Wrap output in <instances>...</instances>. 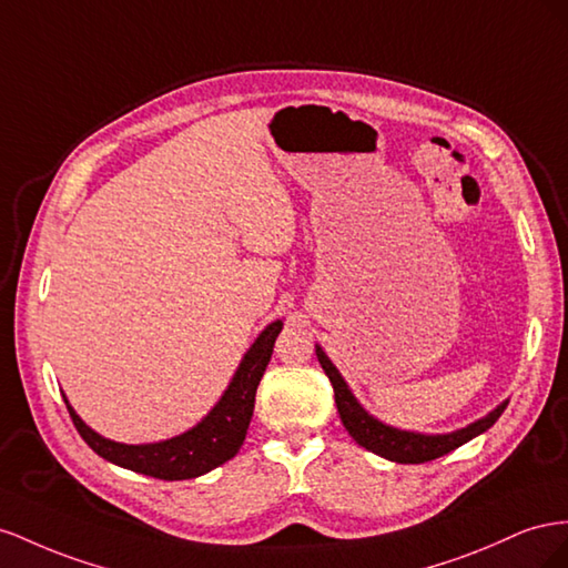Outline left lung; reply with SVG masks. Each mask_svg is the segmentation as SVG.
Masks as SVG:
<instances>
[{
    "label": "left lung",
    "instance_id": "8db88e82",
    "mask_svg": "<svg viewBox=\"0 0 568 568\" xmlns=\"http://www.w3.org/2000/svg\"><path fill=\"white\" fill-rule=\"evenodd\" d=\"M316 356H318V364L323 366V371H326V376L331 378V385L335 390L337 412H339V418H343L345 428L349 430V435L368 452H376V455L390 459V462H397V464H424V462H433L437 457L447 455V452L462 447L464 443L474 440L476 435L488 430L509 404V402L499 404L495 412L476 420V424L466 426L462 430H455V433H447V435H420V433H409V430H397L393 426L381 424L378 418L368 416L362 409V404L354 399L347 383L343 381V376L337 374V368L331 364V359L323 354L321 347H316Z\"/></svg>",
    "mask_w": 568,
    "mask_h": 568
}]
</instances>
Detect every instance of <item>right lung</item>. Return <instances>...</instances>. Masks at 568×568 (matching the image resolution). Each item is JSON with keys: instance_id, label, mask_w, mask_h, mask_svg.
I'll use <instances>...</instances> for the list:
<instances>
[{"instance_id": "right-lung-1", "label": "right lung", "mask_w": 568, "mask_h": 568, "mask_svg": "<svg viewBox=\"0 0 568 568\" xmlns=\"http://www.w3.org/2000/svg\"><path fill=\"white\" fill-rule=\"evenodd\" d=\"M281 328L283 321H273L271 326L256 337V343L245 354L237 374L233 376V383L229 385V390L223 393L216 407L209 412L202 424H197L183 435L171 437V440L154 445L111 443L80 420V416L71 409L69 399L63 402H67V409L80 437H83L97 455L104 457L106 462L161 480L197 478L233 459L242 443H245L254 412L256 387L271 362L275 337H278Z\"/></svg>"}]
</instances>
